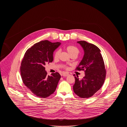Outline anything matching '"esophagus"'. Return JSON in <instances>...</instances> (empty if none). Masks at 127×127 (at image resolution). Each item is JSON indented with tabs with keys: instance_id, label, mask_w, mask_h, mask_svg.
<instances>
[{
	"instance_id": "esophagus-1",
	"label": "esophagus",
	"mask_w": 127,
	"mask_h": 127,
	"mask_svg": "<svg viewBox=\"0 0 127 127\" xmlns=\"http://www.w3.org/2000/svg\"><path fill=\"white\" fill-rule=\"evenodd\" d=\"M62 75H63V77H67L69 75V74L67 73L64 72L62 73Z\"/></svg>"
}]
</instances>
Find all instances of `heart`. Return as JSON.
<instances>
[{"label":"heart","mask_w":127,"mask_h":127,"mask_svg":"<svg viewBox=\"0 0 127 127\" xmlns=\"http://www.w3.org/2000/svg\"><path fill=\"white\" fill-rule=\"evenodd\" d=\"M66 50L67 52V53L70 55H78L79 53V50L78 48H76L75 46H68L67 47H66ZM60 53V50H58L56 51L54 54V58L55 59H57L58 58L59 54Z\"/></svg>","instance_id":"obj_1"}]
</instances>
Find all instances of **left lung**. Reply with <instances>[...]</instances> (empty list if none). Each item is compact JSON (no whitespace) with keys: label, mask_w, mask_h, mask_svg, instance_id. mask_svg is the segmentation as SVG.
Here are the masks:
<instances>
[{"label":"left lung","mask_w":127,"mask_h":127,"mask_svg":"<svg viewBox=\"0 0 127 127\" xmlns=\"http://www.w3.org/2000/svg\"><path fill=\"white\" fill-rule=\"evenodd\" d=\"M84 50V56L77 69L85 70L81 79L75 76L73 91L79 97L88 98L92 96L102 87L106 78V69L100 50L96 45L85 41L77 42Z\"/></svg>","instance_id":"obj_1"}]
</instances>
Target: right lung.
Wrapping results in <instances>:
<instances>
[{
  "mask_svg": "<svg viewBox=\"0 0 127 127\" xmlns=\"http://www.w3.org/2000/svg\"><path fill=\"white\" fill-rule=\"evenodd\" d=\"M61 43L43 40L35 44L26 52L20 73L25 85L35 96L46 98L56 91L61 76L58 72L47 75L44 67L53 61V52Z\"/></svg>",
  "mask_w": 127,
  "mask_h": 127,
  "instance_id": "add662e5",
  "label": "right lung"
}]
</instances>
